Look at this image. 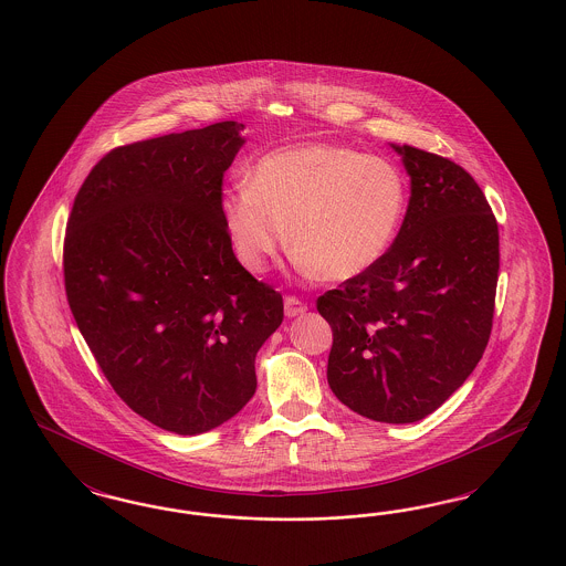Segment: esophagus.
Returning a JSON list of instances; mask_svg holds the SVG:
<instances>
[{"instance_id":"1","label":"esophagus","mask_w":566,"mask_h":566,"mask_svg":"<svg viewBox=\"0 0 566 566\" xmlns=\"http://www.w3.org/2000/svg\"><path fill=\"white\" fill-rule=\"evenodd\" d=\"M305 310H307V305L301 298H296V296H286L284 298V314L289 318H296V316L305 314Z\"/></svg>"}]
</instances>
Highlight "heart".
Wrapping results in <instances>:
<instances>
[{
  "mask_svg": "<svg viewBox=\"0 0 566 566\" xmlns=\"http://www.w3.org/2000/svg\"><path fill=\"white\" fill-rule=\"evenodd\" d=\"M403 174L350 146L310 142L268 153L248 185L224 190L220 210L238 259L265 270L286 242L298 265L331 282L376 268L405 214Z\"/></svg>",
  "mask_w": 566,
  "mask_h": 566,
  "instance_id": "1",
  "label": "heart"
}]
</instances>
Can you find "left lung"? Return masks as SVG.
Wrapping results in <instances>:
<instances>
[{"label": "left lung", "mask_w": 566, "mask_h": 566, "mask_svg": "<svg viewBox=\"0 0 566 566\" xmlns=\"http://www.w3.org/2000/svg\"><path fill=\"white\" fill-rule=\"evenodd\" d=\"M411 182L403 224L376 268L318 298L333 328L326 379L352 411L418 422L480 363L492 331L499 227L454 161L390 144Z\"/></svg>", "instance_id": "1"}]
</instances>
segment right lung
Masks as SVG:
<instances>
[{
    "label": "right lung",
    "mask_w": 566,
    "mask_h": 566,
    "mask_svg": "<svg viewBox=\"0 0 566 566\" xmlns=\"http://www.w3.org/2000/svg\"><path fill=\"white\" fill-rule=\"evenodd\" d=\"M242 132L224 120L114 148L67 220L65 293L84 342L116 395L176 434L212 431L252 399L256 352L284 318L222 220Z\"/></svg>",
    "instance_id": "1"
}]
</instances>
